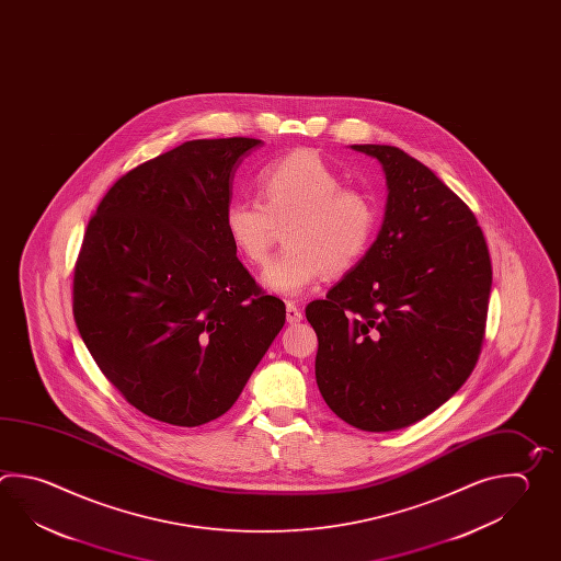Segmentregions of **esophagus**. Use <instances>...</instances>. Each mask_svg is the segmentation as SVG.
Masks as SVG:
<instances>
[{"mask_svg": "<svg viewBox=\"0 0 561 561\" xmlns=\"http://www.w3.org/2000/svg\"><path fill=\"white\" fill-rule=\"evenodd\" d=\"M286 318L287 323H298L304 318V313H301V309L294 304V301H287L286 304Z\"/></svg>", "mask_w": 561, "mask_h": 561, "instance_id": "esophagus-1", "label": "esophagus"}]
</instances>
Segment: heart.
<instances>
[{
	"instance_id": "b5f03b06",
	"label": "heart",
	"mask_w": 561,
	"mask_h": 561,
	"mask_svg": "<svg viewBox=\"0 0 561 561\" xmlns=\"http://www.w3.org/2000/svg\"><path fill=\"white\" fill-rule=\"evenodd\" d=\"M342 178L318 151L296 149L257 173L260 199H231L224 211L229 240L245 262L262 265L286 226V252L267 265L263 284L299 296L325 274L350 272L366 255L378 211L374 199Z\"/></svg>"
}]
</instances>
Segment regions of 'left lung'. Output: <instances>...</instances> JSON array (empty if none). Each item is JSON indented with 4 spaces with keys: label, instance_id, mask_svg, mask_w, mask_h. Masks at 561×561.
I'll list each match as a JSON object with an SVG mask.
<instances>
[{
    "label": "left lung",
    "instance_id": "1",
    "mask_svg": "<svg viewBox=\"0 0 561 561\" xmlns=\"http://www.w3.org/2000/svg\"><path fill=\"white\" fill-rule=\"evenodd\" d=\"M376 158L388 206L366 257L306 308L318 335L316 381L337 417L364 432L420 422L478 364L492 260L478 219L422 161L393 146Z\"/></svg>",
    "mask_w": 561,
    "mask_h": 561
}]
</instances>
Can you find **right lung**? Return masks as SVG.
Returning <instances> with one entry per match:
<instances>
[{"instance_id":"add662e5","label":"right lung","mask_w":561,"mask_h":561,"mask_svg":"<svg viewBox=\"0 0 561 561\" xmlns=\"http://www.w3.org/2000/svg\"><path fill=\"white\" fill-rule=\"evenodd\" d=\"M262 139H194L103 195L73 267V320L103 376L158 422L228 412L286 323L224 226L231 175Z\"/></svg>"}]
</instances>
